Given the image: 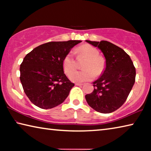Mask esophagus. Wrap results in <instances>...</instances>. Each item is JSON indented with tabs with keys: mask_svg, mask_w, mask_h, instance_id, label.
<instances>
[{
	"mask_svg": "<svg viewBox=\"0 0 151 151\" xmlns=\"http://www.w3.org/2000/svg\"><path fill=\"white\" fill-rule=\"evenodd\" d=\"M83 85V83H75V85H76V86H82Z\"/></svg>",
	"mask_w": 151,
	"mask_h": 151,
	"instance_id": "esophagus-1",
	"label": "esophagus"
}]
</instances>
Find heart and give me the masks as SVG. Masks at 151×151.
<instances>
[{
  "label": "heart",
  "mask_w": 151,
  "mask_h": 151,
  "mask_svg": "<svg viewBox=\"0 0 151 151\" xmlns=\"http://www.w3.org/2000/svg\"><path fill=\"white\" fill-rule=\"evenodd\" d=\"M76 58H85L82 68L83 70L76 71V61L71 53H68L63 60V68L66 75L69 76L73 82L88 81L93 80L95 76L101 75L105 68V60L103 57L99 55V50L90 45H83L76 50Z\"/></svg>",
  "instance_id": "heart-1"
}]
</instances>
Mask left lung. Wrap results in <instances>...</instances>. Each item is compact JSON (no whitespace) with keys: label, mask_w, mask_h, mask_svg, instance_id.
<instances>
[{"label":"left lung","mask_w":151,"mask_h":151,"mask_svg":"<svg viewBox=\"0 0 151 151\" xmlns=\"http://www.w3.org/2000/svg\"><path fill=\"white\" fill-rule=\"evenodd\" d=\"M98 47L105 57L106 68L93 83V93L85 95L91 108L101 113H111L126 101L135 82L136 70L129 55L112 43L86 40Z\"/></svg>","instance_id":"left-lung-1"}]
</instances>
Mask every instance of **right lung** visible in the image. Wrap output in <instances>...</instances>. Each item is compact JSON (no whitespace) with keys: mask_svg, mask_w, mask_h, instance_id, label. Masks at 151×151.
Here are the masks:
<instances>
[{"mask_svg":"<svg viewBox=\"0 0 151 151\" xmlns=\"http://www.w3.org/2000/svg\"><path fill=\"white\" fill-rule=\"evenodd\" d=\"M81 40L49 42L35 48L25 56L20 66V79L26 95L43 109L65 101L75 84L63 68V60Z\"/></svg>","mask_w":151,"mask_h":151,"instance_id":"1","label":"right lung"}]
</instances>
